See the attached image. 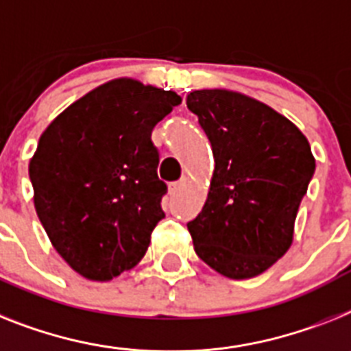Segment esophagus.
Returning <instances> with one entry per match:
<instances>
[{"instance_id": "1", "label": "esophagus", "mask_w": 351, "mask_h": 351, "mask_svg": "<svg viewBox=\"0 0 351 351\" xmlns=\"http://www.w3.org/2000/svg\"><path fill=\"white\" fill-rule=\"evenodd\" d=\"M187 184H189V176H182L180 180L169 185V193H171V194L178 193V191L184 189V187H185V185H187Z\"/></svg>"}]
</instances>
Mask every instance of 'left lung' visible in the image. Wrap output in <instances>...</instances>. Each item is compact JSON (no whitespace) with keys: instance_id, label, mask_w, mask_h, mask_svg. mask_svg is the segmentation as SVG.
Instances as JSON below:
<instances>
[{"instance_id":"8db88e82","label":"left lung","mask_w":351,"mask_h":351,"mask_svg":"<svg viewBox=\"0 0 351 351\" xmlns=\"http://www.w3.org/2000/svg\"><path fill=\"white\" fill-rule=\"evenodd\" d=\"M214 155L207 202L187 223L194 252L232 280L269 269L291 248L316 160L298 126L266 103L228 89L193 90Z\"/></svg>"}]
</instances>
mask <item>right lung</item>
<instances>
[{"label": "right lung", "instance_id": "right-lung-1", "mask_svg": "<svg viewBox=\"0 0 351 351\" xmlns=\"http://www.w3.org/2000/svg\"><path fill=\"white\" fill-rule=\"evenodd\" d=\"M173 90L116 78L58 114L30 158L34 205L64 261L87 280L135 267L166 216L152 132L180 105Z\"/></svg>", "mask_w": 351, "mask_h": 351}]
</instances>
